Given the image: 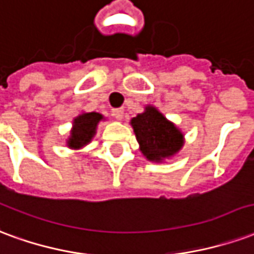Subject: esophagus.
<instances>
[{"mask_svg":"<svg viewBox=\"0 0 254 254\" xmlns=\"http://www.w3.org/2000/svg\"><path fill=\"white\" fill-rule=\"evenodd\" d=\"M112 115H114L115 119L120 120L123 118V115H125V109L123 108H114L112 109Z\"/></svg>","mask_w":254,"mask_h":254,"instance_id":"obj_1","label":"esophagus"}]
</instances>
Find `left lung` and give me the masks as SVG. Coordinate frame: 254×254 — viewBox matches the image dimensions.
<instances>
[{
  "instance_id": "obj_1",
  "label": "left lung",
  "mask_w": 254,
  "mask_h": 254,
  "mask_svg": "<svg viewBox=\"0 0 254 254\" xmlns=\"http://www.w3.org/2000/svg\"><path fill=\"white\" fill-rule=\"evenodd\" d=\"M140 150L150 161L176 154L183 146V134L153 107L131 120Z\"/></svg>"
}]
</instances>
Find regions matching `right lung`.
<instances>
[{
    "label": "right lung",
    "instance_id": "add662e5",
    "mask_svg": "<svg viewBox=\"0 0 254 254\" xmlns=\"http://www.w3.org/2000/svg\"><path fill=\"white\" fill-rule=\"evenodd\" d=\"M101 119H103V116L100 114H96V112L78 116L74 120V128L67 142L68 146L74 147V149H78V147H82L84 145L89 143L92 136L94 135L96 126Z\"/></svg>",
    "mask_w": 254,
    "mask_h": 254
}]
</instances>
